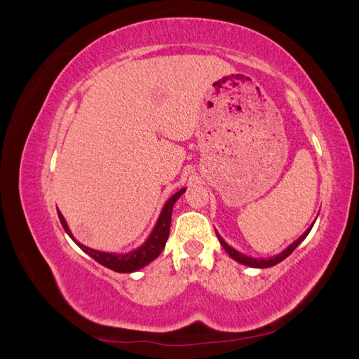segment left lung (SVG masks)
<instances>
[{
	"label": "left lung",
	"mask_w": 359,
	"mask_h": 359,
	"mask_svg": "<svg viewBox=\"0 0 359 359\" xmlns=\"http://www.w3.org/2000/svg\"><path fill=\"white\" fill-rule=\"evenodd\" d=\"M310 229H311V227H310ZM310 229H307L306 232H304L295 243L290 244V245L285 250L283 253H280V255H277V256H274V257H271V259H255V257H248V256H245V255H243V253H240V252H236V250L232 248L231 245H227V244L223 241V238H222L220 235H217V238H219V241H220V244L223 245V248L227 252V255H229L233 260H236V262H240V264L247 265V266H253V268H269V266L277 265L278 262H281V260H285V259L293 252V250H295V248L301 244V241L304 240V238H306V236L309 235Z\"/></svg>",
	"instance_id": "left-lung-1"
}]
</instances>
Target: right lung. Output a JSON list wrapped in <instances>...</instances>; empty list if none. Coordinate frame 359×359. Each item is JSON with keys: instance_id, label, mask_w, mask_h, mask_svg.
Here are the masks:
<instances>
[{"instance_id": "obj_1", "label": "right lung", "mask_w": 359, "mask_h": 359, "mask_svg": "<svg viewBox=\"0 0 359 359\" xmlns=\"http://www.w3.org/2000/svg\"><path fill=\"white\" fill-rule=\"evenodd\" d=\"M184 191H186V189H181L178 193L173 194L172 198H169V201L165 203V206H163V211L158 217V222L154 227L153 233H151L147 240V243L142 247H139V248L133 250V252L126 253V255L104 253V252H99V250H93L90 247H85L83 244L74 240L66 220H64V217L60 211H58V217H60V222L64 227V231L70 235L72 240L78 244L86 255L91 256L94 260H97L100 265L109 268L112 271H116V273H133V271H137L140 268H144L145 265H148L151 260H154L161 253V250L165 248L168 236H169V229H170V217H172L173 203L177 202V199Z\"/></svg>"}]
</instances>
